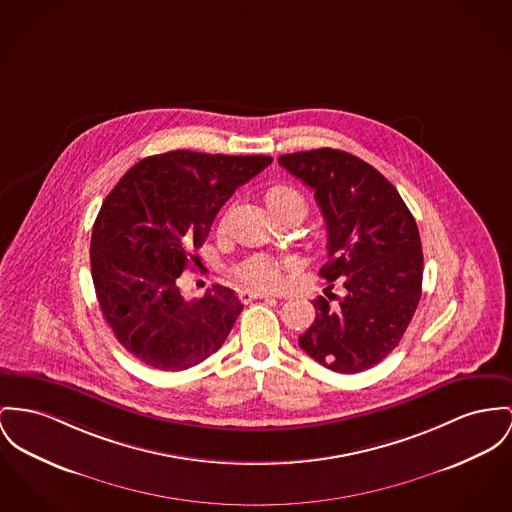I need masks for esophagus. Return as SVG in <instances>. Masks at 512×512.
<instances>
[{
    "instance_id": "34e87169",
    "label": "esophagus",
    "mask_w": 512,
    "mask_h": 512,
    "mask_svg": "<svg viewBox=\"0 0 512 512\" xmlns=\"http://www.w3.org/2000/svg\"><path fill=\"white\" fill-rule=\"evenodd\" d=\"M240 299H242L244 303H250V301H254V299H272V295H268V293H260V291L244 289V291H240Z\"/></svg>"
}]
</instances>
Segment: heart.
<instances>
[{
  "mask_svg": "<svg viewBox=\"0 0 512 512\" xmlns=\"http://www.w3.org/2000/svg\"><path fill=\"white\" fill-rule=\"evenodd\" d=\"M264 200H266L270 211L297 209L303 213V217L307 213V198L293 186H285V184L272 186L266 192ZM287 268H289L287 262L273 260L264 254H256V256H250L248 260H244L235 273L240 281L250 289H277L285 279Z\"/></svg>",
  "mask_w": 512,
  "mask_h": 512,
  "instance_id": "obj_1",
  "label": "heart"
}]
</instances>
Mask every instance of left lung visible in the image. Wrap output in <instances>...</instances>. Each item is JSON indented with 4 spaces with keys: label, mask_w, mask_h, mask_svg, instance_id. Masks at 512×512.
<instances>
[{
    "label": "left lung",
    "mask_w": 512,
    "mask_h": 512,
    "mask_svg": "<svg viewBox=\"0 0 512 512\" xmlns=\"http://www.w3.org/2000/svg\"><path fill=\"white\" fill-rule=\"evenodd\" d=\"M279 165L314 190L328 231L326 297L312 301L316 318L299 345L336 373L367 371L400 343L421 299L415 219L398 190L351 153L322 147L281 155Z\"/></svg>",
    "instance_id": "1"
}]
</instances>
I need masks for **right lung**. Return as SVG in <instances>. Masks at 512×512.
<instances>
[{
    "label": "right lung",
    "mask_w": 512,
    "mask_h": 512,
    "mask_svg": "<svg viewBox=\"0 0 512 512\" xmlns=\"http://www.w3.org/2000/svg\"><path fill=\"white\" fill-rule=\"evenodd\" d=\"M272 163L268 155L169 151L141 159L106 196L91 235V273L104 320L141 363L184 371L227 340L242 303L213 285L186 301L178 277L202 248L235 190Z\"/></svg>",
    "instance_id": "add662e5"
}]
</instances>
